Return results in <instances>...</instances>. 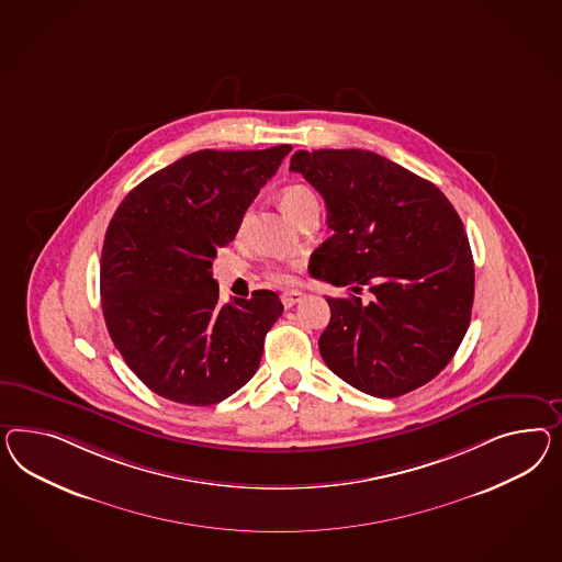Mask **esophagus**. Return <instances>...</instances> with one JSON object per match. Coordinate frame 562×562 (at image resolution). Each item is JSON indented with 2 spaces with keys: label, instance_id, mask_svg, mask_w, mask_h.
Returning <instances> with one entry per match:
<instances>
[{
  "label": "esophagus",
  "instance_id": "esophagus-1",
  "mask_svg": "<svg viewBox=\"0 0 562 562\" xmlns=\"http://www.w3.org/2000/svg\"><path fill=\"white\" fill-rule=\"evenodd\" d=\"M280 299H282L284 308H292L294 304L301 303V301H303V292H299V290H289V292H284Z\"/></svg>",
  "mask_w": 562,
  "mask_h": 562
}]
</instances>
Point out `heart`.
I'll return each mask as SVG.
<instances>
[{"label": "heart", "instance_id": "heart-1", "mask_svg": "<svg viewBox=\"0 0 562 562\" xmlns=\"http://www.w3.org/2000/svg\"><path fill=\"white\" fill-rule=\"evenodd\" d=\"M278 202H280V209H282L292 221H296V218H299L301 214L306 213V211H313V209L319 211L317 194H315L311 188L301 186V183L286 186V188L280 192ZM268 280H270L272 284L284 286V284L292 282V273H290L286 268L273 266V268L268 270Z\"/></svg>", "mask_w": 562, "mask_h": 562}]
</instances>
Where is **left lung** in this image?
I'll return each mask as SVG.
<instances>
[{
	"instance_id": "left-lung-1",
	"label": "left lung",
	"mask_w": 562,
	"mask_h": 562,
	"mask_svg": "<svg viewBox=\"0 0 562 562\" xmlns=\"http://www.w3.org/2000/svg\"><path fill=\"white\" fill-rule=\"evenodd\" d=\"M290 169L319 192L334 235L308 272L349 299H327L319 337L329 370L366 395L393 398L436 379L471 323L474 261L440 188L362 149L296 151ZM375 299L355 294L363 286Z\"/></svg>"
}]
</instances>
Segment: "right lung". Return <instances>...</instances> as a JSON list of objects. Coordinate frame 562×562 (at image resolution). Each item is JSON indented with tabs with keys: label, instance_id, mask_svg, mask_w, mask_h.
I'll use <instances>...</instances> for the list:
<instances>
[{
	"label": "right lung",
	"instance_id": "obj_1",
	"mask_svg": "<svg viewBox=\"0 0 562 562\" xmlns=\"http://www.w3.org/2000/svg\"><path fill=\"white\" fill-rule=\"evenodd\" d=\"M290 149L190 153L138 183L112 216L100 270L108 334L155 395L206 407L258 372L284 306L272 290L218 303L213 259Z\"/></svg>",
	"mask_w": 562,
	"mask_h": 562
}]
</instances>
